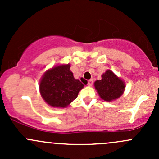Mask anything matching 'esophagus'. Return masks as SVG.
Wrapping results in <instances>:
<instances>
[{"mask_svg":"<svg viewBox=\"0 0 159 159\" xmlns=\"http://www.w3.org/2000/svg\"><path fill=\"white\" fill-rule=\"evenodd\" d=\"M93 83H94V81H93V79H90L88 81V85L89 86H91L93 84Z\"/></svg>","mask_w":159,"mask_h":159,"instance_id":"obj_1","label":"esophagus"}]
</instances>
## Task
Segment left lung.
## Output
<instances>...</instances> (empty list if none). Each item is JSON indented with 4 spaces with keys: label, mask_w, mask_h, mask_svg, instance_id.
Here are the masks:
<instances>
[{
    "label": "left lung",
    "mask_w": 159,
    "mask_h": 159,
    "mask_svg": "<svg viewBox=\"0 0 159 159\" xmlns=\"http://www.w3.org/2000/svg\"><path fill=\"white\" fill-rule=\"evenodd\" d=\"M94 87L99 96L107 102L115 100L122 94L125 85L122 80L116 76L111 70H108L102 75V79L94 82Z\"/></svg>",
    "instance_id": "8db88e82"
}]
</instances>
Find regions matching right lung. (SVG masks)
I'll use <instances>...</instances> for the list:
<instances>
[{
	"mask_svg": "<svg viewBox=\"0 0 159 159\" xmlns=\"http://www.w3.org/2000/svg\"><path fill=\"white\" fill-rule=\"evenodd\" d=\"M84 87L82 83L74 78L70 65H59L48 70L40 82V92L49 105L65 108L75 100Z\"/></svg>",
	"mask_w": 159,
	"mask_h": 159,
	"instance_id": "add662e5",
	"label": "right lung"
}]
</instances>
